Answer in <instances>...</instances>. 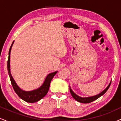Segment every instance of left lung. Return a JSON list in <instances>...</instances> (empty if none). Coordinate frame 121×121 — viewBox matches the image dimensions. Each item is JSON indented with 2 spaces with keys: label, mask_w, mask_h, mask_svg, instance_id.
<instances>
[{
  "label": "left lung",
  "mask_w": 121,
  "mask_h": 121,
  "mask_svg": "<svg viewBox=\"0 0 121 121\" xmlns=\"http://www.w3.org/2000/svg\"><path fill=\"white\" fill-rule=\"evenodd\" d=\"M110 84H111V82H110V83L109 84V85L108 86V87H107L104 91H102V92L100 93L99 94H97V95H94V96H92V97H81L78 96V95H77V94H75L72 91V90L70 88V94H71L72 96L73 97V98L76 99L77 101H78V102H81V103L87 104V103H90V102H93V101L96 100V99H98L99 97H100L101 96H102V95H104V94L106 92V91H108V89L109 88L110 86Z\"/></svg>",
  "instance_id": "8db88e82"
}]
</instances>
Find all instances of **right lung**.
Listing matches in <instances>:
<instances>
[{"instance_id":"1","label":"right lung","mask_w":121,"mask_h":121,"mask_svg":"<svg viewBox=\"0 0 121 121\" xmlns=\"http://www.w3.org/2000/svg\"><path fill=\"white\" fill-rule=\"evenodd\" d=\"M13 42L12 43V45H11L10 48L9 50V53H8V59L7 61V69L8 74H9V78H10L11 82L13 87V89L17 95L22 98L23 100L26 101V102H30V103H34V102H36L39 101L43 97H45L46 94L49 91L50 84L52 81V78L55 76V75L56 74L57 72H53V73H50L47 76L46 78H45V81L43 83L42 85L40 87L36 89L35 90H33V91H24L22 89H21L19 86L17 85V84L15 82V80H13V77H12L11 74L10 72V52L11 49L12 44Z\"/></svg>"}]
</instances>
